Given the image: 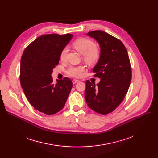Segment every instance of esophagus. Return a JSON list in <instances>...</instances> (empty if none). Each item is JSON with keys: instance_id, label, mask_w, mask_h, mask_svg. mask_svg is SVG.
<instances>
[{"instance_id": "34e87169", "label": "esophagus", "mask_w": 158, "mask_h": 158, "mask_svg": "<svg viewBox=\"0 0 158 158\" xmlns=\"http://www.w3.org/2000/svg\"><path fill=\"white\" fill-rule=\"evenodd\" d=\"M79 82V80H77V79H73V81H72V83L73 84V85H76V83H77V82Z\"/></svg>"}]
</instances>
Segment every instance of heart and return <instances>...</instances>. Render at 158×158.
I'll return each mask as SVG.
<instances>
[{
	"label": "heart",
	"mask_w": 158,
	"mask_h": 158,
	"mask_svg": "<svg viewBox=\"0 0 158 158\" xmlns=\"http://www.w3.org/2000/svg\"><path fill=\"white\" fill-rule=\"evenodd\" d=\"M73 47L77 51L82 54V59L88 64H94L96 63L101 57V52L99 49L95 45V44L92 40L86 38H79L75 40L73 44ZM68 51L67 47H64L60 53V60H64ZM85 71V67L83 66H70L66 70V73L69 76L79 78Z\"/></svg>",
	"instance_id": "b5f03b06"
}]
</instances>
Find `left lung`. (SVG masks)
<instances>
[{
    "label": "left lung",
    "mask_w": 158,
    "mask_h": 158,
    "mask_svg": "<svg viewBox=\"0 0 158 158\" xmlns=\"http://www.w3.org/2000/svg\"><path fill=\"white\" fill-rule=\"evenodd\" d=\"M101 46V57L93 72L101 79L95 85L86 81L85 99L90 109L101 114L113 112L123 100L130 86L132 72L129 55L122 41L102 31H91Z\"/></svg>",
    "instance_id": "8db88e82"
}]
</instances>
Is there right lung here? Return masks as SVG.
Instances as JSON below:
<instances>
[{
	"label": "right lung",
	"instance_id": "obj_1",
	"mask_svg": "<svg viewBox=\"0 0 158 158\" xmlns=\"http://www.w3.org/2000/svg\"><path fill=\"white\" fill-rule=\"evenodd\" d=\"M72 38L70 34L42 35L25 48L21 57L20 81L25 95L35 109L47 115L63 108L72 88L70 79L54 84L51 76Z\"/></svg>",
	"mask_w": 158,
	"mask_h": 158
}]
</instances>
